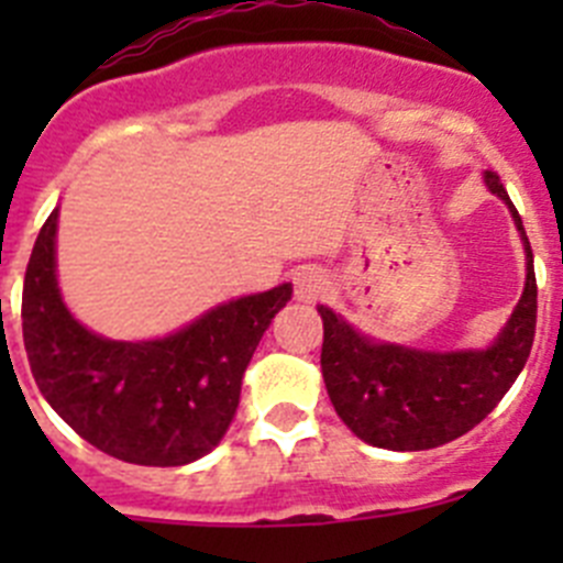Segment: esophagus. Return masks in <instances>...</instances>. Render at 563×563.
<instances>
[{"label":"esophagus","mask_w":563,"mask_h":563,"mask_svg":"<svg viewBox=\"0 0 563 563\" xmlns=\"http://www.w3.org/2000/svg\"><path fill=\"white\" fill-rule=\"evenodd\" d=\"M327 276L324 271H318V267H301L296 273V296L298 301H305V305H312L318 298L327 292Z\"/></svg>","instance_id":"34e87169"}]
</instances>
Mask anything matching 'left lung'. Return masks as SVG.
Wrapping results in <instances>:
<instances>
[{
    "label": "left lung",
    "mask_w": 563,
    "mask_h": 563,
    "mask_svg": "<svg viewBox=\"0 0 563 563\" xmlns=\"http://www.w3.org/2000/svg\"><path fill=\"white\" fill-rule=\"evenodd\" d=\"M485 186L507 206L525 245V292L507 324L485 350H415L357 332L330 307L324 321L321 375L346 429L386 451H426L479 426L525 369L536 335V271L519 211L494 172Z\"/></svg>",
    "instance_id": "1"
}]
</instances>
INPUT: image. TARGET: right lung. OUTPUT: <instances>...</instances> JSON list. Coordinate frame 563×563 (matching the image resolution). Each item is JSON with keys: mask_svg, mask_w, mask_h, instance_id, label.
I'll return each mask as SVG.
<instances>
[{"mask_svg": "<svg viewBox=\"0 0 563 563\" xmlns=\"http://www.w3.org/2000/svg\"><path fill=\"white\" fill-rule=\"evenodd\" d=\"M58 208L30 253L22 332L38 391L69 429L114 460L177 467L225 437L242 377L292 285L239 296L152 341H112L64 305L56 276Z\"/></svg>", "mask_w": 563, "mask_h": 563, "instance_id": "right-lung-1", "label": "right lung"}]
</instances>
